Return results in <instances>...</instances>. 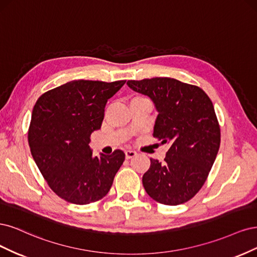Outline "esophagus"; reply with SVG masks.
<instances>
[{
  "label": "esophagus",
  "mask_w": 257,
  "mask_h": 257,
  "mask_svg": "<svg viewBox=\"0 0 257 257\" xmlns=\"http://www.w3.org/2000/svg\"><path fill=\"white\" fill-rule=\"evenodd\" d=\"M125 155H126L127 159H131V158H134V157L137 156V152H135V151H125Z\"/></svg>",
  "instance_id": "esophagus-1"
}]
</instances>
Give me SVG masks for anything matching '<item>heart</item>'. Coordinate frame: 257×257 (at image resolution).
I'll list each match as a JSON object with an SVG mask.
<instances>
[{"label":"heart","instance_id":"b5f03b06","mask_svg":"<svg viewBox=\"0 0 257 257\" xmlns=\"http://www.w3.org/2000/svg\"><path fill=\"white\" fill-rule=\"evenodd\" d=\"M135 99H136V98H135Z\"/></svg>","mask_w":257,"mask_h":257}]
</instances>
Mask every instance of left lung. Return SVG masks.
<instances>
[{
  "label": "left lung",
  "mask_w": 257,
  "mask_h": 257,
  "mask_svg": "<svg viewBox=\"0 0 257 257\" xmlns=\"http://www.w3.org/2000/svg\"><path fill=\"white\" fill-rule=\"evenodd\" d=\"M127 85L153 101L158 116L154 138L170 144L163 163L151 159L143 175L145 191L156 202H188L206 181L220 147V127L204 90L172 78L130 80Z\"/></svg>",
  "instance_id": "8db88e82"
}]
</instances>
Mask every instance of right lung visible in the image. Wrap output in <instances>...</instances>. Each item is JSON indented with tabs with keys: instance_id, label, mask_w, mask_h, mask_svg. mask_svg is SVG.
Segmentation results:
<instances>
[{
	"instance_id": "right-lung-1",
	"label": "right lung",
	"mask_w": 257,
	"mask_h": 257,
	"mask_svg": "<svg viewBox=\"0 0 257 257\" xmlns=\"http://www.w3.org/2000/svg\"><path fill=\"white\" fill-rule=\"evenodd\" d=\"M126 81L74 80L41 95L32 113L29 145L35 163L55 194L77 205L110 191L125 154L94 157L89 137L99 130L104 107Z\"/></svg>"
}]
</instances>
